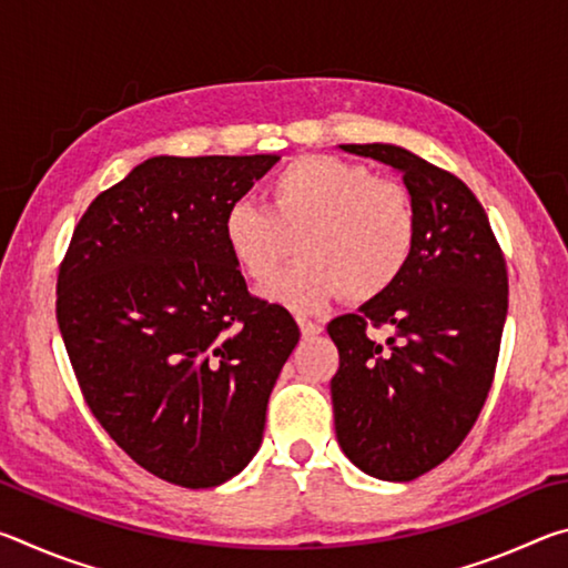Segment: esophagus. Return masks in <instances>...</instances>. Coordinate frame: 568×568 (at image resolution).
Returning <instances> with one entry per match:
<instances>
[{"label":"esophagus","instance_id":"1","mask_svg":"<svg viewBox=\"0 0 568 568\" xmlns=\"http://www.w3.org/2000/svg\"><path fill=\"white\" fill-rule=\"evenodd\" d=\"M297 325H301L303 338H313V335H318V333L323 331V325H321V323L307 321V318H297Z\"/></svg>","mask_w":568,"mask_h":568}]
</instances>
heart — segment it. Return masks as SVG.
Here are the masks:
<instances>
[{"instance_id":"1","label":"heart","mask_w":568,"mask_h":568,"mask_svg":"<svg viewBox=\"0 0 568 568\" xmlns=\"http://www.w3.org/2000/svg\"><path fill=\"white\" fill-rule=\"evenodd\" d=\"M418 217L408 190L361 162L311 155L265 182V205L235 200L223 237L240 271L265 283L291 253L287 271L265 285L267 301L318 313L341 293L376 301L400 281L416 250Z\"/></svg>"}]
</instances>
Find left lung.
Returning a JSON list of instances; mask_svg holds the SVG:
<instances>
[{
    "label": "left lung",
    "mask_w": 568,
    "mask_h": 568,
    "mask_svg": "<svg viewBox=\"0 0 568 568\" xmlns=\"http://www.w3.org/2000/svg\"><path fill=\"white\" fill-rule=\"evenodd\" d=\"M341 150L400 172L418 235L388 293L328 323L341 355L331 381L335 436L363 474L413 480L454 454L491 390L506 261L466 182L388 142ZM368 327L392 335L378 344Z\"/></svg>",
    "instance_id": "8db88e82"
}]
</instances>
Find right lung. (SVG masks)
<instances>
[{
  "instance_id": "add662e5",
  "label": "right lung",
  "mask_w": 568,
  "mask_h": 568,
  "mask_svg": "<svg viewBox=\"0 0 568 568\" xmlns=\"http://www.w3.org/2000/svg\"><path fill=\"white\" fill-rule=\"evenodd\" d=\"M277 155L150 158L100 192L57 277V323L90 410L150 474L213 488L263 444L301 341L257 301L223 237L225 210Z\"/></svg>"
}]
</instances>
